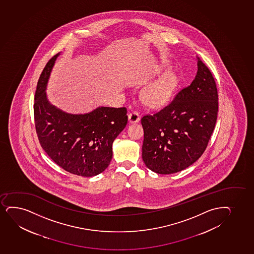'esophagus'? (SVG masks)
<instances>
[{
	"label": "esophagus",
	"instance_id": "esophagus-1",
	"mask_svg": "<svg viewBox=\"0 0 254 254\" xmlns=\"http://www.w3.org/2000/svg\"><path fill=\"white\" fill-rule=\"evenodd\" d=\"M140 113L137 111H132L130 114H128V122L129 123H137L140 121Z\"/></svg>",
	"mask_w": 254,
	"mask_h": 254
}]
</instances>
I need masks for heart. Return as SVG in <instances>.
Here are the masks:
<instances>
[{"label":"heart","mask_w":254,"mask_h":254,"mask_svg":"<svg viewBox=\"0 0 254 254\" xmlns=\"http://www.w3.org/2000/svg\"><path fill=\"white\" fill-rule=\"evenodd\" d=\"M177 86V77L171 72L164 73L147 86L143 92V98L151 107H161L168 102Z\"/></svg>","instance_id":"b5f03b06"}]
</instances>
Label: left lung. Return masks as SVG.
<instances>
[{
	"label": "left lung",
	"instance_id": "8db88e82",
	"mask_svg": "<svg viewBox=\"0 0 254 254\" xmlns=\"http://www.w3.org/2000/svg\"><path fill=\"white\" fill-rule=\"evenodd\" d=\"M197 73L161 110L141 118L142 159L160 175L180 172L207 148L219 111L218 90L209 68L197 58Z\"/></svg>",
	"mask_w": 254,
	"mask_h": 254
}]
</instances>
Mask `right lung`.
I'll use <instances>...</instances> for the list:
<instances>
[{
    "mask_svg": "<svg viewBox=\"0 0 254 254\" xmlns=\"http://www.w3.org/2000/svg\"><path fill=\"white\" fill-rule=\"evenodd\" d=\"M59 55L50 59L39 78L34 102L35 131L45 152L62 169L92 177L109 165L113 142L128 122L127 109L102 107L73 115L51 105L45 90Z\"/></svg>",
    "mask_w": 254,
    "mask_h": 254,
    "instance_id": "obj_1",
    "label": "right lung"
}]
</instances>
